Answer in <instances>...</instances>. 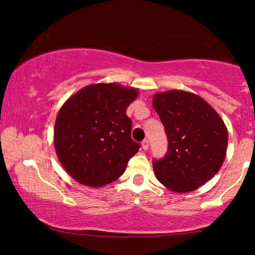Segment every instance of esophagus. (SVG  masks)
<instances>
[{
  "mask_svg": "<svg viewBox=\"0 0 255 255\" xmlns=\"http://www.w3.org/2000/svg\"><path fill=\"white\" fill-rule=\"evenodd\" d=\"M141 146H142V148H144V150H148V146H150V141H148L147 139H145L144 141L141 142Z\"/></svg>",
  "mask_w": 255,
  "mask_h": 255,
  "instance_id": "obj_1",
  "label": "esophagus"
}]
</instances>
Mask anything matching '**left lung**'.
<instances>
[{"instance_id": "left-lung-1", "label": "left lung", "mask_w": 255, "mask_h": 255, "mask_svg": "<svg viewBox=\"0 0 255 255\" xmlns=\"http://www.w3.org/2000/svg\"><path fill=\"white\" fill-rule=\"evenodd\" d=\"M168 152L153 160L157 180L172 192H193L217 174L224 162L228 130L216 110L194 93L171 90L153 96Z\"/></svg>"}]
</instances>
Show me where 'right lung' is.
<instances>
[{
    "instance_id": "add662e5",
    "label": "right lung",
    "mask_w": 255,
    "mask_h": 255,
    "mask_svg": "<svg viewBox=\"0 0 255 255\" xmlns=\"http://www.w3.org/2000/svg\"><path fill=\"white\" fill-rule=\"evenodd\" d=\"M136 97L133 87L93 84L61 107L55 122V150L66 171L79 183L102 187L114 182L139 151L126 114Z\"/></svg>"
}]
</instances>
